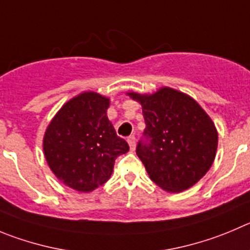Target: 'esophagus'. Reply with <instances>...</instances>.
<instances>
[{"label": "esophagus", "mask_w": 250, "mask_h": 250, "mask_svg": "<svg viewBox=\"0 0 250 250\" xmlns=\"http://www.w3.org/2000/svg\"><path fill=\"white\" fill-rule=\"evenodd\" d=\"M127 142L130 146V150H134V148H136V137L129 136L127 138Z\"/></svg>", "instance_id": "1"}]
</instances>
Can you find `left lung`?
<instances>
[{"label":"left lung","instance_id":"obj_1","mask_svg":"<svg viewBox=\"0 0 250 250\" xmlns=\"http://www.w3.org/2000/svg\"><path fill=\"white\" fill-rule=\"evenodd\" d=\"M128 96L142 104L146 129L136 151L149 178L167 192L195 185L216 157L218 133L208 114L192 97L170 87Z\"/></svg>","mask_w":250,"mask_h":250}]
</instances>
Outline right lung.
Here are the masks:
<instances>
[{"label":"right lung","instance_id":"1","mask_svg":"<svg viewBox=\"0 0 250 250\" xmlns=\"http://www.w3.org/2000/svg\"><path fill=\"white\" fill-rule=\"evenodd\" d=\"M109 99L83 92L59 109L49 123L43 150L51 171L60 181L80 192L104 185L114 160L129 150L107 117Z\"/></svg>","mask_w":250,"mask_h":250}]
</instances>
